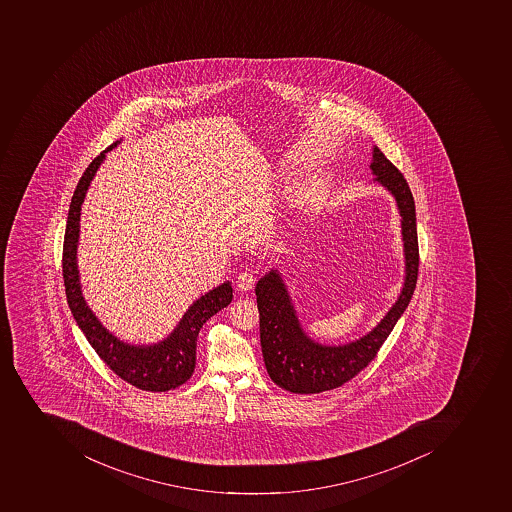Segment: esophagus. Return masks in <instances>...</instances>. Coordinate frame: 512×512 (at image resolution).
<instances>
[{"instance_id": "obj_1", "label": "esophagus", "mask_w": 512, "mask_h": 512, "mask_svg": "<svg viewBox=\"0 0 512 512\" xmlns=\"http://www.w3.org/2000/svg\"><path fill=\"white\" fill-rule=\"evenodd\" d=\"M236 283H237V288L241 289V291H250V289L254 288L255 271L254 270L242 271V273H239V275H237Z\"/></svg>"}]
</instances>
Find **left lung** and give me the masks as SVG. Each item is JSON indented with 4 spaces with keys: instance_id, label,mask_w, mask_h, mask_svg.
I'll list each match as a JSON object with an SVG mask.
<instances>
[{
    "instance_id": "left-lung-1",
    "label": "left lung",
    "mask_w": 512,
    "mask_h": 512,
    "mask_svg": "<svg viewBox=\"0 0 512 512\" xmlns=\"http://www.w3.org/2000/svg\"><path fill=\"white\" fill-rule=\"evenodd\" d=\"M370 169L375 174L373 182L393 195L401 215L406 271L401 294L372 331L351 343L328 346L317 343L305 333L279 270L271 268L267 275L258 279L255 296L265 367L271 380L291 393L313 394L338 388L364 370L375 359L414 294L419 275L414 197L404 176L378 147H373Z\"/></svg>"
}]
</instances>
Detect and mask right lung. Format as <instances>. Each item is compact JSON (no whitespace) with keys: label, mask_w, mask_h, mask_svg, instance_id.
<instances>
[{"label":"right lung","mask_w":512,"mask_h":512,"mask_svg":"<svg viewBox=\"0 0 512 512\" xmlns=\"http://www.w3.org/2000/svg\"><path fill=\"white\" fill-rule=\"evenodd\" d=\"M118 144H121V139L113 142L90 163L72 195L64 233V288L72 317L77 321L90 346L100 355V359L132 386L144 391L163 393L184 385L191 378L195 368L200 328L203 323H207L208 318L231 304L233 286L231 281H224L194 300V304L182 315L176 328L158 343H126L110 330H106L102 321L90 309L82 292L81 275L77 267V245L81 234V212L85 194L89 191L90 182L95 178L98 168L105 161L106 153L111 152Z\"/></svg>","instance_id":"1"}]
</instances>
